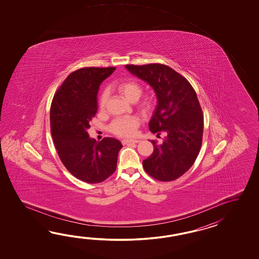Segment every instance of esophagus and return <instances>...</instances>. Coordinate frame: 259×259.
Here are the masks:
<instances>
[{"instance_id": "obj_1", "label": "esophagus", "mask_w": 259, "mask_h": 259, "mask_svg": "<svg viewBox=\"0 0 259 259\" xmlns=\"http://www.w3.org/2000/svg\"><path fill=\"white\" fill-rule=\"evenodd\" d=\"M140 142V141H138V140H123L122 141V143H124V144H131V143H138Z\"/></svg>"}]
</instances>
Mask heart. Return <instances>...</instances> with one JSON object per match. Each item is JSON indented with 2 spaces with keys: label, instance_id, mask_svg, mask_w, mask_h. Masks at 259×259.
Listing matches in <instances>:
<instances>
[{
  "label": "heart",
  "instance_id": "heart-1",
  "mask_svg": "<svg viewBox=\"0 0 259 259\" xmlns=\"http://www.w3.org/2000/svg\"><path fill=\"white\" fill-rule=\"evenodd\" d=\"M117 90L119 93L127 100L134 101L137 100L142 94V87L139 83L134 80H124L118 83ZM108 91L105 90L100 98V105L105 107L108 100ZM141 120L137 116H116L110 122L108 128L113 134L123 138L134 137L137 134L138 127L140 126Z\"/></svg>",
  "mask_w": 259,
  "mask_h": 259
}]
</instances>
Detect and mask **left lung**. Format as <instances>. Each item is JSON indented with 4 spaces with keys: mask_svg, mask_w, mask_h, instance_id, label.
I'll list each match as a JSON object with an SVG mask.
<instances>
[{
    "mask_svg": "<svg viewBox=\"0 0 259 259\" xmlns=\"http://www.w3.org/2000/svg\"><path fill=\"white\" fill-rule=\"evenodd\" d=\"M125 67L154 89L157 105L149 130L158 136L162 132L166 134L162 144L151 142L154 152L143 160V168L160 182L174 181L190 169L202 145L204 116L196 93L185 77L169 66Z\"/></svg>",
    "mask_w": 259,
    "mask_h": 259,
    "instance_id": "left-lung-1",
    "label": "left lung"
}]
</instances>
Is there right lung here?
<instances>
[{
	"label": "right lung",
	"mask_w": 259,
	"mask_h": 259,
	"mask_svg": "<svg viewBox=\"0 0 259 259\" xmlns=\"http://www.w3.org/2000/svg\"><path fill=\"white\" fill-rule=\"evenodd\" d=\"M116 67H84L72 72L55 93L51 105V132L66 169L87 183L104 182L115 172L122 144L115 138L101 142L86 132L97 112L101 83Z\"/></svg>",
	"instance_id": "add662e5"
}]
</instances>
